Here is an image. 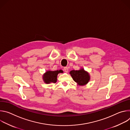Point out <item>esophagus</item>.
I'll return each instance as SVG.
<instances>
[{
    "instance_id": "esophagus-1",
    "label": "esophagus",
    "mask_w": 130,
    "mask_h": 130,
    "mask_svg": "<svg viewBox=\"0 0 130 130\" xmlns=\"http://www.w3.org/2000/svg\"><path fill=\"white\" fill-rule=\"evenodd\" d=\"M64 71H65L66 72H68V68L67 67H65L64 68Z\"/></svg>"
}]
</instances>
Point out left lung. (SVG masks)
Returning <instances> with one entry per match:
<instances>
[{"label":"left lung","instance_id":"8db88e82","mask_svg":"<svg viewBox=\"0 0 130 130\" xmlns=\"http://www.w3.org/2000/svg\"><path fill=\"white\" fill-rule=\"evenodd\" d=\"M69 73L74 81L79 85H85L88 83L90 80L89 73L85 71L83 68L77 70H72L70 71Z\"/></svg>","mask_w":130,"mask_h":130}]
</instances>
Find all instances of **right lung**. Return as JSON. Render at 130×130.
<instances>
[{
  "label": "right lung",
  "instance_id": "right-lung-1",
  "mask_svg": "<svg viewBox=\"0 0 130 130\" xmlns=\"http://www.w3.org/2000/svg\"><path fill=\"white\" fill-rule=\"evenodd\" d=\"M62 70H57L54 71L48 70L43 76V79L45 83L49 84L50 83H55L57 81V76L60 73H63Z\"/></svg>",
  "mask_w": 130,
  "mask_h": 130
}]
</instances>
